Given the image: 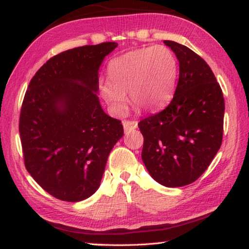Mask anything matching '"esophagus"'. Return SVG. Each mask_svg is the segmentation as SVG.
Returning <instances> with one entry per match:
<instances>
[{"label": "esophagus", "mask_w": 249, "mask_h": 249, "mask_svg": "<svg viewBox=\"0 0 249 249\" xmlns=\"http://www.w3.org/2000/svg\"><path fill=\"white\" fill-rule=\"evenodd\" d=\"M123 126H124L125 133H128L132 129H135L137 127V122L136 121H124Z\"/></svg>", "instance_id": "obj_1"}]
</instances>
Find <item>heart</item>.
I'll return each mask as SVG.
<instances>
[{"label": "heart", "instance_id": "b5f03b06", "mask_svg": "<svg viewBox=\"0 0 249 249\" xmlns=\"http://www.w3.org/2000/svg\"><path fill=\"white\" fill-rule=\"evenodd\" d=\"M108 81L100 83L102 99L115 115L127 108V95L137 109L157 112L174 95L178 64L175 54L165 46L132 50L112 59L107 69Z\"/></svg>", "mask_w": 249, "mask_h": 249}]
</instances>
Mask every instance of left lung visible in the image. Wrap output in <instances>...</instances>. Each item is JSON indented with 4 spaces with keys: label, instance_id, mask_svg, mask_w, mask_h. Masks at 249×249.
Here are the masks:
<instances>
[{
    "label": "left lung",
    "instance_id": "1",
    "mask_svg": "<svg viewBox=\"0 0 249 249\" xmlns=\"http://www.w3.org/2000/svg\"><path fill=\"white\" fill-rule=\"evenodd\" d=\"M179 60L174 99L138 127L142 159L149 175L168 188L190 184L208 169L223 137L224 98L209 65L191 49L165 40Z\"/></svg>",
    "mask_w": 249,
    "mask_h": 249
}]
</instances>
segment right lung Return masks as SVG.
I'll list each match as a JSON object with an SVG mask.
<instances>
[{
  "label": "right lung",
  "mask_w": 249,
  "mask_h": 249,
  "mask_svg": "<svg viewBox=\"0 0 249 249\" xmlns=\"http://www.w3.org/2000/svg\"><path fill=\"white\" fill-rule=\"evenodd\" d=\"M117 43L66 50L29 82L20 109L25 167L59 200L79 202L98 190L109 153L124 134L103 111L99 69Z\"/></svg>",
  "instance_id": "1"
}]
</instances>
